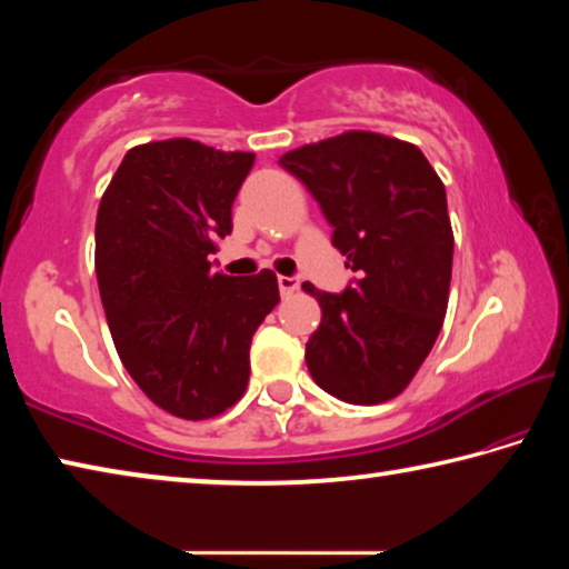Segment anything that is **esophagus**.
Returning a JSON list of instances; mask_svg holds the SVG:
<instances>
[{"instance_id":"1","label":"esophagus","mask_w":569,"mask_h":569,"mask_svg":"<svg viewBox=\"0 0 569 569\" xmlns=\"http://www.w3.org/2000/svg\"><path fill=\"white\" fill-rule=\"evenodd\" d=\"M278 288H281V296H293L301 288V281L291 276H278Z\"/></svg>"}]
</instances>
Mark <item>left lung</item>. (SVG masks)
Returning <instances> with one entry per match:
<instances>
[{"label":"left lung","mask_w":569,"mask_h":569,"mask_svg":"<svg viewBox=\"0 0 569 569\" xmlns=\"http://www.w3.org/2000/svg\"><path fill=\"white\" fill-rule=\"evenodd\" d=\"M333 228L331 243L359 281L343 293L303 291L321 306L306 343L313 381L371 407L409 387L441 331L455 233L447 190L423 152L389 134L349 130L281 156Z\"/></svg>","instance_id":"1"}]
</instances>
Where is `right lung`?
Listing matches in <instances>:
<instances>
[{
  "mask_svg": "<svg viewBox=\"0 0 569 569\" xmlns=\"http://www.w3.org/2000/svg\"><path fill=\"white\" fill-rule=\"evenodd\" d=\"M253 152L172 138L128 150L100 200L94 271L114 349L146 397L178 419H213L243 397L250 341L276 303L273 271L233 278L208 256Z\"/></svg>",
  "mask_w": 569,
  "mask_h": 569,
  "instance_id": "obj_1",
  "label": "right lung"
}]
</instances>
